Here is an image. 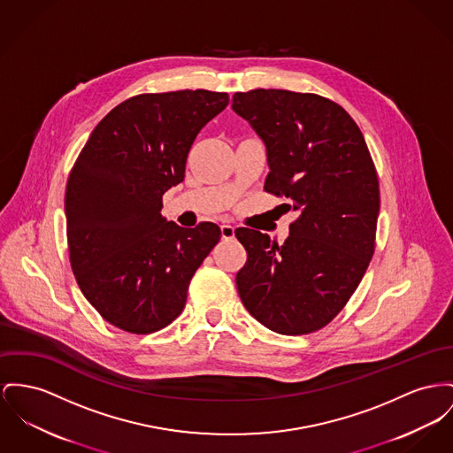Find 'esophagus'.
<instances>
[{
    "label": "esophagus",
    "mask_w": 453,
    "mask_h": 453,
    "mask_svg": "<svg viewBox=\"0 0 453 453\" xmlns=\"http://www.w3.org/2000/svg\"><path fill=\"white\" fill-rule=\"evenodd\" d=\"M221 239L225 241H232L235 237V228L232 225H221Z\"/></svg>",
    "instance_id": "34e87169"
}]
</instances>
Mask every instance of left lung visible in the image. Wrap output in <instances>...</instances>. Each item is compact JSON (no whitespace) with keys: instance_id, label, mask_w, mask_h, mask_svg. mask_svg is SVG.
I'll use <instances>...</instances> for the list:
<instances>
[{"instance_id":"8db88e82","label":"left lung","mask_w":453,"mask_h":453,"mask_svg":"<svg viewBox=\"0 0 453 453\" xmlns=\"http://www.w3.org/2000/svg\"><path fill=\"white\" fill-rule=\"evenodd\" d=\"M234 111L266 146L265 190L297 211L283 245L237 228L245 309L266 328L303 334L326 326L356 292L374 252L380 183L357 123L318 94L235 92Z\"/></svg>"}]
</instances>
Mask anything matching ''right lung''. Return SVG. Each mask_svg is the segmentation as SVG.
<instances>
[{
    "instance_id": "obj_1",
    "label": "right lung",
    "mask_w": 453,
    "mask_h": 453,
    "mask_svg": "<svg viewBox=\"0 0 453 453\" xmlns=\"http://www.w3.org/2000/svg\"><path fill=\"white\" fill-rule=\"evenodd\" d=\"M226 92L134 96L92 130L65 194L72 272L113 326L157 332L185 307L188 283L221 237L211 221L181 228L163 218V194L185 177L201 128Z\"/></svg>"
}]
</instances>
